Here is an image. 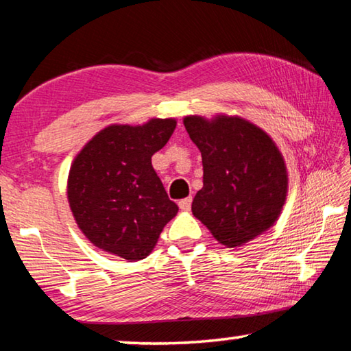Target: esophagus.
<instances>
[{"label":"esophagus","instance_id":"34e87169","mask_svg":"<svg viewBox=\"0 0 351 351\" xmlns=\"http://www.w3.org/2000/svg\"><path fill=\"white\" fill-rule=\"evenodd\" d=\"M180 209H182V210H189L190 207H192V197H187V198H184V199H180Z\"/></svg>","mask_w":351,"mask_h":351}]
</instances>
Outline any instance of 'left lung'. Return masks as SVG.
I'll use <instances>...</instances> for the list:
<instances>
[{"instance_id": "1", "label": "left lung", "mask_w": 351, "mask_h": 351, "mask_svg": "<svg viewBox=\"0 0 351 351\" xmlns=\"http://www.w3.org/2000/svg\"><path fill=\"white\" fill-rule=\"evenodd\" d=\"M203 158V189L192 212L228 247L268 230L287 199L288 175L280 152L263 130L240 117H184Z\"/></svg>"}]
</instances>
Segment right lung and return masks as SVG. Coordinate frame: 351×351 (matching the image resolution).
Here are the masks:
<instances>
[{"instance_id":"add662e5","label":"right lung","mask_w":351,"mask_h":351,"mask_svg":"<svg viewBox=\"0 0 351 351\" xmlns=\"http://www.w3.org/2000/svg\"><path fill=\"white\" fill-rule=\"evenodd\" d=\"M175 128V119H152L141 127L111 125L77 154L69 170L68 199L94 246L128 261L153 251L178 206L169 199L152 156Z\"/></svg>"}]
</instances>
